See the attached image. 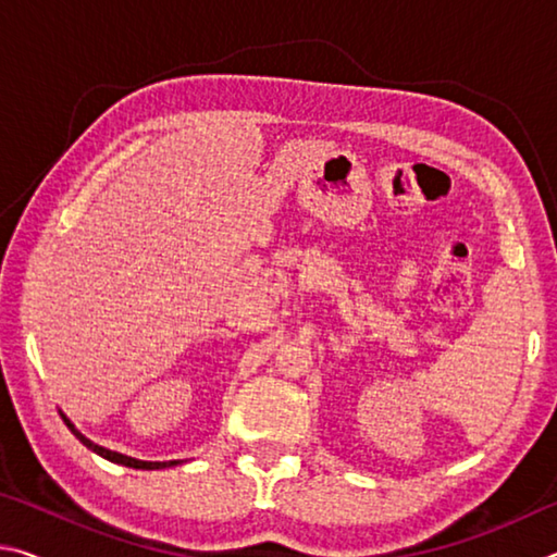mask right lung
I'll use <instances>...</instances> for the list:
<instances>
[{
  "label": "right lung",
  "instance_id": "1",
  "mask_svg": "<svg viewBox=\"0 0 557 557\" xmlns=\"http://www.w3.org/2000/svg\"><path fill=\"white\" fill-rule=\"evenodd\" d=\"M61 412V410H59ZM61 418H63V422L65 425H69V430L73 432L75 437H78L83 445H86L88 449H92L96 451V455H100L102 459H108V461H115V465H122V467H132V469H166V467H176V465H182V459H172V461H145V459H135V457H127V455H120V451H112V449H108V447H100V445H96V442L92 440H88L86 435H83V432L73 425V422L65 418V412H61Z\"/></svg>",
  "mask_w": 557,
  "mask_h": 557
}]
</instances>
